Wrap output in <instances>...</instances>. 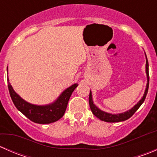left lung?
<instances>
[{"label": "left lung", "mask_w": 157, "mask_h": 157, "mask_svg": "<svg viewBox=\"0 0 157 157\" xmlns=\"http://www.w3.org/2000/svg\"><path fill=\"white\" fill-rule=\"evenodd\" d=\"M145 56H146V74H147V87L145 90L144 94L143 97L141 98L140 101L134 105L133 108H131L130 110L127 111L125 112H122V113L119 114H111L108 113V112H105L102 111L101 109H99L93 103V97H92V93L91 90L90 92V96H89V104H90V109H91L92 112H93V115L97 117L98 118H99L100 120L104 121H106V122H119V121H125V120L128 119V118H131L134 113H135L136 111L140 108V105H142L144 102L145 99H146V96L147 94V92H148V88H149V64L148 61H147V55L145 54Z\"/></svg>", "instance_id": "8db88e82"}]
</instances>
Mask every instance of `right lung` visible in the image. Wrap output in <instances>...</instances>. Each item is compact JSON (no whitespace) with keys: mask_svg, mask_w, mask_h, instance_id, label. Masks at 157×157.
Segmentation results:
<instances>
[{"mask_svg":"<svg viewBox=\"0 0 157 157\" xmlns=\"http://www.w3.org/2000/svg\"><path fill=\"white\" fill-rule=\"evenodd\" d=\"M7 83H8L9 93L14 105L29 120L38 124H50V123L55 122L62 118L67 109L70 97L74 90L78 86L77 83H75L66 89L60 95L59 97L52 103L45 105H37L29 103L22 99L13 90L9 82L8 77H7Z\"/></svg>","mask_w":157,"mask_h":157,"instance_id":"add662e5","label":"right lung"}]
</instances>
